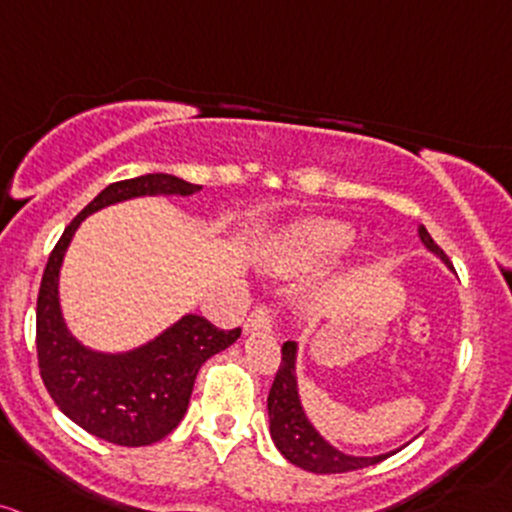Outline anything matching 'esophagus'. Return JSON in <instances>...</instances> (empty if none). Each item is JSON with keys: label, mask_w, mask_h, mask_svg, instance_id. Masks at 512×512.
I'll use <instances>...</instances> for the list:
<instances>
[{"label": "esophagus", "mask_w": 512, "mask_h": 512, "mask_svg": "<svg viewBox=\"0 0 512 512\" xmlns=\"http://www.w3.org/2000/svg\"><path fill=\"white\" fill-rule=\"evenodd\" d=\"M272 328V313L267 306L255 308L245 320V333H255V330H269Z\"/></svg>", "instance_id": "34e87169"}]
</instances>
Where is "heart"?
<instances>
[{"mask_svg":"<svg viewBox=\"0 0 512 512\" xmlns=\"http://www.w3.org/2000/svg\"><path fill=\"white\" fill-rule=\"evenodd\" d=\"M355 235V228L338 218H306L267 247L265 265L279 274L306 272L342 255L355 243Z\"/></svg>","mask_w":512,"mask_h":512,"instance_id":"b5f03b06","label":"heart"}]
</instances>
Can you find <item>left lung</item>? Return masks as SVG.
I'll list each match as a JSON object with an SVG mask.
<instances>
[{"label":"left lung","instance_id":"8db88e82","mask_svg":"<svg viewBox=\"0 0 512 512\" xmlns=\"http://www.w3.org/2000/svg\"><path fill=\"white\" fill-rule=\"evenodd\" d=\"M418 238L425 245V250L432 252L437 260L449 265L445 252L437 247L435 240L425 226H418ZM296 357H299V345L294 340L284 342L282 347V364L274 376V384L269 389L267 398V413H269V435H272L274 445L303 471H313V474H342V471H357L364 466L379 464L381 459L391 457L393 452L374 454V457H357V454H347L330 445L323 435L311 423L306 411H303L301 393H299V376H296Z\"/></svg>","mask_w":512,"mask_h":512}]
</instances>
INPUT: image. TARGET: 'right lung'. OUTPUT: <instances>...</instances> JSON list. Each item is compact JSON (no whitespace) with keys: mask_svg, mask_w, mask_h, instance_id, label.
Listing matches in <instances>:
<instances>
[{"mask_svg":"<svg viewBox=\"0 0 512 512\" xmlns=\"http://www.w3.org/2000/svg\"><path fill=\"white\" fill-rule=\"evenodd\" d=\"M199 184L174 174H140L109 184L65 228L48 257L36 306V347L41 379L55 406L99 440L121 447L153 445L177 428L206 359L228 350L240 328L218 330L187 313L153 340L126 352H101L67 328L60 306V269L77 228L92 213L138 196H192Z\"/></svg>","mask_w":512,"mask_h":512,"instance_id":"add662e5","label":"right lung"}]
</instances>
